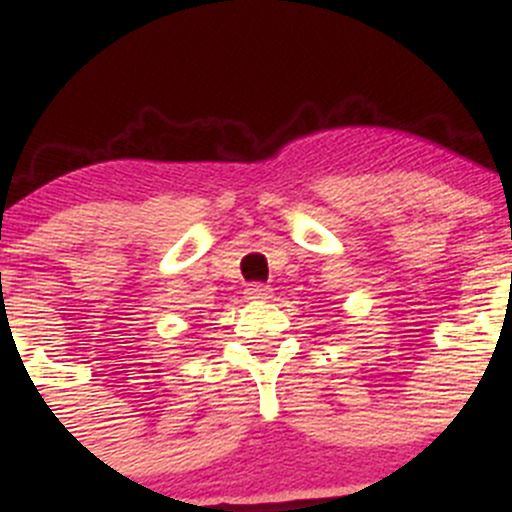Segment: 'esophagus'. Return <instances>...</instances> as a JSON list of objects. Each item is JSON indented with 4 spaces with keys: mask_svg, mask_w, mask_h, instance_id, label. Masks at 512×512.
<instances>
[{
    "mask_svg": "<svg viewBox=\"0 0 512 512\" xmlns=\"http://www.w3.org/2000/svg\"><path fill=\"white\" fill-rule=\"evenodd\" d=\"M245 296H248L250 301H267V298L272 296V289H269L267 284H260V281H255V284H250L248 289H245Z\"/></svg>",
    "mask_w": 512,
    "mask_h": 512,
    "instance_id": "obj_1",
    "label": "esophagus"
}]
</instances>
